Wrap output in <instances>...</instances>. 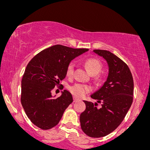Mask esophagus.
Wrapping results in <instances>:
<instances>
[{
	"label": "esophagus",
	"mask_w": 150,
	"mask_h": 150,
	"mask_svg": "<svg viewBox=\"0 0 150 150\" xmlns=\"http://www.w3.org/2000/svg\"><path fill=\"white\" fill-rule=\"evenodd\" d=\"M78 100H79V99H77V98L73 97V101H74V102H76V101H77Z\"/></svg>",
	"instance_id": "obj_1"
}]
</instances>
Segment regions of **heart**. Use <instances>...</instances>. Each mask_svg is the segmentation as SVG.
I'll list each match as a JSON object with an SVG mask.
<instances>
[{
    "label": "heart",
    "mask_w": 150,
    "mask_h": 150,
    "mask_svg": "<svg viewBox=\"0 0 150 150\" xmlns=\"http://www.w3.org/2000/svg\"><path fill=\"white\" fill-rule=\"evenodd\" d=\"M86 69L88 70V72L91 75H94V79L96 80L99 81L102 78V75L99 73L101 71L102 68V63L99 59L96 58H89L86 59L84 62ZM74 72V63H70L67 65L65 74L67 77H72ZM69 91L75 96V97H82L86 94L89 93L91 91L90 86L85 85L82 83H75L73 85L70 86L69 87Z\"/></svg>",
    "instance_id": "b5f03b06"
}]
</instances>
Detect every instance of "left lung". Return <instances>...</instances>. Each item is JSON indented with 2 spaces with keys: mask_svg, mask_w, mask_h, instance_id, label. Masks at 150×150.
<instances>
[{
  "mask_svg": "<svg viewBox=\"0 0 150 150\" xmlns=\"http://www.w3.org/2000/svg\"><path fill=\"white\" fill-rule=\"evenodd\" d=\"M94 52L107 61L108 78L100 89L91 95L101 104L84 101L86 108L80 114L81 128L91 137L108 135L119 126L133 99V78L128 65L116 55L106 50L95 49Z\"/></svg>",
  "mask_w": 150,
  "mask_h": 150,
  "instance_id": "8db88e82",
  "label": "left lung"
}]
</instances>
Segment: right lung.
I'll return each mask as SVG.
<instances>
[{
	"mask_svg": "<svg viewBox=\"0 0 150 150\" xmlns=\"http://www.w3.org/2000/svg\"><path fill=\"white\" fill-rule=\"evenodd\" d=\"M88 50L57 44L43 50L29 62L22 79L20 101L26 115L38 128L49 130L56 126L73 102L68 91L58 98L52 97L51 91L61 86L60 81L66 76L71 60Z\"/></svg>",
	"mask_w": 150,
	"mask_h": 150,
	"instance_id": "obj_1",
	"label": "right lung"
}]
</instances>
